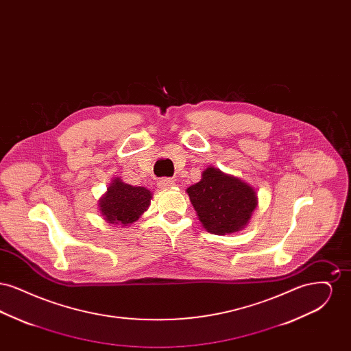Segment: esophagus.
Instances as JSON below:
<instances>
[{
	"mask_svg": "<svg viewBox=\"0 0 351 351\" xmlns=\"http://www.w3.org/2000/svg\"><path fill=\"white\" fill-rule=\"evenodd\" d=\"M158 185H159V188L166 189V188H171V186H173V185H175V182H173L171 178H163V179H160V180L158 182Z\"/></svg>",
	"mask_w": 351,
	"mask_h": 351,
	"instance_id": "obj_1",
	"label": "esophagus"
}]
</instances>
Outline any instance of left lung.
<instances>
[{
	"instance_id": "1",
	"label": "left lung",
	"mask_w": 351,
	"mask_h": 351,
	"mask_svg": "<svg viewBox=\"0 0 351 351\" xmlns=\"http://www.w3.org/2000/svg\"><path fill=\"white\" fill-rule=\"evenodd\" d=\"M186 192L209 233L223 235L241 230L256 206V195L250 185L217 168H206L201 182Z\"/></svg>"
}]
</instances>
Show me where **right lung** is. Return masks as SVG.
Wrapping results in <instances>:
<instances>
[{"label":"right lung","mask_w":351,"mask_h":351,"mask_svg":"<svg viewBox=\"0 0 351 351\" xmlns=\"http://www.w3.org/2000/svg\"><path fill=\"white\" fill-rule=\"evenodd\" d=\"M151 192L143 186H133L116 179L101 200L100 209L110 223L128 226L136 221L150 205Z\"/></svg>","instance_id":"obj_1"}]
</instances>
